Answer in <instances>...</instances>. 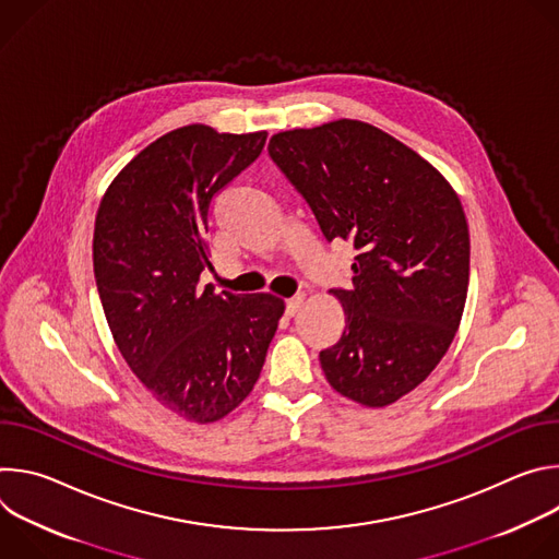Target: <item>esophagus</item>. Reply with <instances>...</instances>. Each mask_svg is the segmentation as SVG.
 Segmentation results:
<instances>
[{
    "instance_id": "obj_1",
    "label": "esophagus",
    "mask_w": 559,
    "mask_h": 559,
    "mask_svg": "<svg viewBox=\"0 0 559 559\" xmlns=\"http://www.w3.org/2000/svg\"><path fill=\"white\" fill-rule=\"evenodd\" d=\"M302 300H305V296H302V294H298V296H292V298L285 302V313H287V316H294V313L300 309Z\"/></svg>"
}]
</instances>
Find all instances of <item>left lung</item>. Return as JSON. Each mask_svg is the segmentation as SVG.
Returning a JSON list of instances; mask_svg holds the SVG:
<instances>
[{
  "instance_id": "left-lung-1",
  "label": "left lung",
  "mask_w": 559,
  "mask_h": 559,
  "mask_svg": "<svg viewBox=\"0 0 559 559\" xmlns=\"http://www.w3.org/2000/svg\"><path fill=\"white\" fill-rule=\"evenodd\" d=\"M276 168L323 236L356 250L341 341L321 354L330 384L367 407L416 389L447 354L468 287L457 194L412 147L354 119L272 136Z\"/></svg>"
}]
</instances>
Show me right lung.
I'll return each instance as SVG.
<instances>
[{
	"label": "right lung",
	"instance_id": "1",
	"mask_svg": "<svg viewBox=\"0 0 559 559\" xmlns=\"http://www.w3.org/2000/svg\"><path fill=\"white\" fill-rule=\"evenodd\" d=\"M267 132L173 130L108 188L93 265L115 343L158 403L214 423L254 389L283 316L272 294H214L203 236L214 197L261 156Z\"/></svg>",
	"mask_w": 559,
	"mask_h": 559
}]
</instances>
